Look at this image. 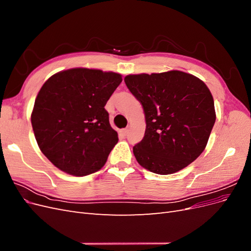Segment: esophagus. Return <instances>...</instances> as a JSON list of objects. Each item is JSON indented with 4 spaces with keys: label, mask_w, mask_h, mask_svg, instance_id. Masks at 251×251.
Masks as SVG:
<instances>
[{
    "label": "esophagus",
    "mask_w": 251,
    "mask_h": 251,
    "mask_svg": "<svg viewBox=\"0 0 251 251\" xmlns=\"http://www.w3.org/2000/svg\"><path fill=\"white\" fill-rule=\"evenodd\" d=\"M127 132H128L127 128H123V130L120 131V135H121V136H126Z\"/></svg>",
    "instance_id": "obj_1"
}]
</instances>
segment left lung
Returning <instances> with one entry per match:
<instances>
[{"instance_id": "8db88e82", "label": "left lung", "mask_w": 251, "mask_h": 251, "mask_svg": "<svg viewBox=\"0 0 251 251\" xmlns=\"http://www.w3.org/2000/svg\"><path fill=\"white\" fill-rule=\"evenodd\" d=\"M125 82L146 116L144 137L133 148L138 163L151 173L170 175L195 161L216 121L207 86L177 70L127 75Z\"/></svg>"}]
</instances>
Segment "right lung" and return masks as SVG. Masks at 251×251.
Masks as SVG:
<instances>
[{
	"label": "right lung",
	"instance_id": "obj_1",
	"mask_svg": "<svg viewBox=\"0 0 251 251\" xmlns=\"http://www.w3.org/2000/svg\"><path fill=\"white\" fill-rule=\"evenodd\" d=\"M121 81L118 73L74 68L44 83L31 124L42 153L57 169L81 177L107 162L118 135L104 105Z\"/></svg>",
	"mask_w": 251,
	"mask_h": 251
}]
</instances>
